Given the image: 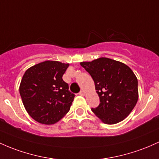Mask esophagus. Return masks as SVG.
I'll use <instances>...</instances> for the list:
<instances>
[{
	"label": "esophagus",
	"mask_w": 159,
	"mask_h": 159,
	"mask_svg": "<svg viewBox=\"0 0 159 159\" xmlns=\"http://www.w3.org/2000/svg\"><path fill=\"white\" fill-rule=\"evenodd\" d=\"M79 94L81 96H84L85 95V92H84V90H81V91H80V93H79Z\"/></svg>",
	"instance_id": "34e87169"
}]
</instances>
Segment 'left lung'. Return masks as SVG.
<instances>
[{
  "label": "left lung",
  "mask_w": 159,
  "mask_h": 159,
  "mask_svg": "<svg viewBox=\"0 0 159 159\" xmlns=\"http://www.w3.org/2000/svg\"><path fill=\"white\" fill-rule=\"evenodd\" d=\"M80 65L91 75L100 100L93 112L106 125L123 121L139 98L138 81L133 71L123 62L106 57Z\"/></svg>",
  "instance_id": "left-lung-1"
}]
</instances>
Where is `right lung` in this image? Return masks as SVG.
Masks as SVG:
<instances>
[{"label": "right lung", "mask_w": 159, "mask_h": 159, "mask_svg": "<svg viewBox=\"0 0 159 159\" xmlns=\"http://www.w3.org/2000/svg\"><path fill=\"white\" fill-rule=\"evenodd\" d=\"M69 63L48 60L25 71L20 85V93L28 114L43 125H53L70 109L75 94L62 80Z\"/></svg>", "instance_id": "add662e5"}]
</instances>
